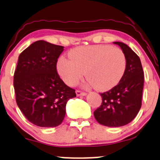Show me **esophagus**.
<instances>
[{"label": "esophagus", "instance_id": "obj_1", "mask_svg": "<svg viewBox=\"0 0 160 160\" xmlns=\"http://www.w3.org/2000/svg\"><path fill=\"white\" fill-rule=\"evenodd\" d=\"M76 94L77 96H85V95H86V93L84 92H82V91L80 90H77Z\"/></svg>", "mask_w": 160, "mask_h": 160}]
</instances>
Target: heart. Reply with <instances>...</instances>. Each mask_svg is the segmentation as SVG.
Masks as SVG:
<instances>
[{"label":"heart","mask_w":160,"mask_h":160,"mask_svg":"<svg viewBox=\"0 0 160 160\" xmlns=\"http://www.w3.org/2000/svg\"><path fill=\"white\" fill-rule=\"evenodd\" d=\"M68 58H60L58 72L68 86H73L83 77L98 91H108L117 86L126 68V58L120 48L108 45L79 46L68 52Z\"/></svg>","instance_id":"b5f03b06"}]
</instances>
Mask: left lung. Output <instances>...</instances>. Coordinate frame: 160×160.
I'll use <instances>...</instances> for the list:
<instances>
[{"instance_id": "obj_1", "label": "left lung", "mask_w": 160, "mask_h": 160, "mask_svg": "<svg viewBox=\"0 0 160 160\" xmlns=\"http://www.w3.org/2000/svg\"><path fill=\"white\" fill-rule=\"evenodd\" d=\"M114 43L120 46L124 52L126 68L117 86L101 93L102 103L94 115L100 124L120 127L131 122L141 108L144 72L139 56L128 46L121 42Z\"/></svg>"}]
</instances>
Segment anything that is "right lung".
Instances as JSON below:
<instances>
[{
    "label": "right lung",
    "instance_id": "1",
    "mask_svg": "<svg viewBox=\"0 0 160 160\" xmlns=\"http://www.w3.org/2000/svg\"><path fill=\"white\" fill-rule=\"evenodd\" d=\"M63 48L38 40L18 58L13 81L16 102L26 119L37 126L61 124L66 102L76 97L75 90L64 83L57 71Z\"/></svg>",
    "mask_w": 160,
    "mask_h": 160
}]
</instances>
